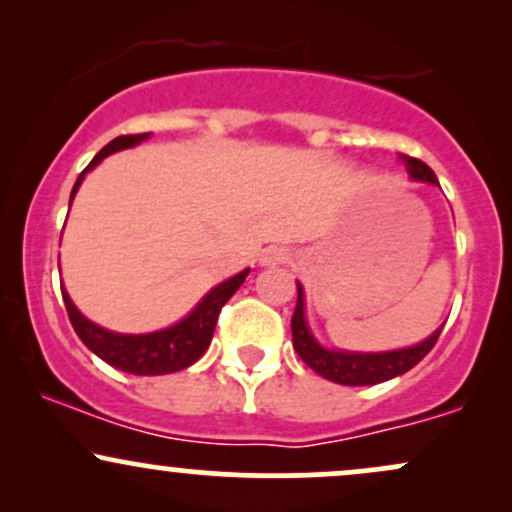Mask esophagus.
Returning a JSON list of instances; mask_svg holds the SVG:
<instances>
[{
    "mask_svg": "<svg viewBox=\"0 0 512 512\" xmlns=\"http://www.w3.org/2000/svg\"><path fill=\"white\" fill-rule=\"evenodd\" d=\"M289 260H291L289 250L279 248V245H272V248L262 252V264H269V267H272V264H286Z\"/></svg>",
    "mask_w": 512,
    "mask_h": 512,
    "instance_id": "esophagus-1",
    "label": "esophagus"
}]
</instances>
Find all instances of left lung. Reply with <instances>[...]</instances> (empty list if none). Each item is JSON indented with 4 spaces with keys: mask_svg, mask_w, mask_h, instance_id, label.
<instances>
[{
    "mask_svg": "<svg viewBox=\"0 0 512 512\" xmlns=\"http://www.w3.org/2000/svg\"><path fill=\"white\" fill-rule=\"evenodd\" d=\"M404 166H407L409 175L414 180L421 182H433L438 185L436 173L426 166L424 161L411 156H402ZM438 327L426 342L409 346V349H397V351H383V354H354V351H339V349H325L322 344L315 342V337L310 334L308 325H305V305H303V286L298 284V301L296 310L291 317V334H293V349L303 358L305 366H310L317 375L332 380L339 385H378L385 380L397 378V375L407 373L416 366V363L424 358L428 351L433 349L440 337Z\"/></svg>",
    "mask_w": 512,
    "mask_h": 512,
    "instance_id": "obj_1",
    "label": "left lung"
}]
</instances>
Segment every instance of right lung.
Here are the masks:
<instances>
[{
  "instance_id": "right-lung-1",
  "label": "right lung",
  "mask_w": 512,
  "mask_h": 512,
  "mask_svg": "<svg viewBox=\"0 0 512 512\" xmlns=\"http://www.w3.org/2000/svg\"><path fill=\"white\" fill-rule=\"evenodd\" d=\"M149 134L151 132L122 134V137H115L113 142L105 144L103 149L93 156V161L88 163L84 173L76 178L72 199L88 170L96 168L105 156L115 154V151L142 144L144 139H149ZM248 274L250 269H243V272L231 276V279L223 281V284L214 286L185 320H180L178 325L173 327H166V330L151 334H117L103 330V327L93 325L91 320H86V317L76 310V305L64 289L62 298L64 305H67V313L69 320H72L74 332L79 334L81 342H84L98 358H103V361L110 363L113 368L125 370V373L132 375H166L192 366V363L204 356V351H207L211 344V337H214V327L216 320H219L221 308L228 303V298L240 289V284H243Z\"/></svg>"
}]
</instances>
